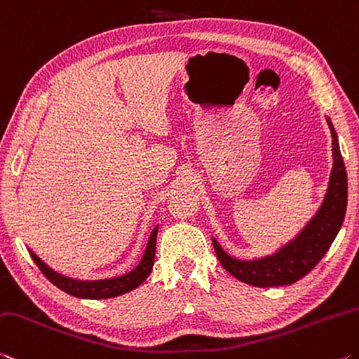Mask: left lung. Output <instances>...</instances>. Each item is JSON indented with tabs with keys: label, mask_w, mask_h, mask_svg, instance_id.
<instances>
[{
	"label": "left lung",
	"mask_w": 359,
	"mask_h": 359,
	"mask_svg": "<svg viewBox=\"0 0 359 359\" xmlns=\"http://www.w3.org/2000/svg\"><path fill=\"white\" fill-rule=\"evenodd\" d=\"M326 122L332 137V170L323 202L307 224L280 248L255 259H237L213 237V246L221 266L243 283L257 287L296 283L321 261L337 237L345 218L348 186L336 128L327 116Z\"/></svg>",
	"instance_id": "left-lung-1"
}]
</instances>
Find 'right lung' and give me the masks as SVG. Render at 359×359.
I'll list each match as a JSON object with an SVG mask.
<instances>
[{"instance_id":"right-lung-1","label":"right lung","mask_w":359,"mask_h":359,"mask_svg":"<svg viewBox=\"0 0 359 359\" xmlns=\"http://www.w3.org/2000/svg\"><path fill=\"white\" fill-rule=\"evenodd\" d=\"M158 226H156L151 231V235L146 243V248L143 256L138 262V266L132 269L130 272L117 275V277L102 278V280H79L73 277H67V275L58 273L57 270L50 269L47 264L41 259V257L34 252L32 248H28L32 259L39 267L41 272L46 275V278L54 283L62 291L68 292L74 297L79 299H111L130 292L143 283V281L149 277L152 266H154L156 257V238H157Z\"/></svg>"}]
</instances>
